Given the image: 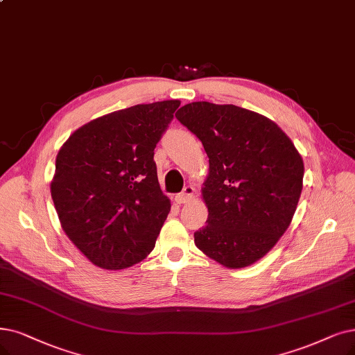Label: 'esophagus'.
Listing matches in <instances>:
<instances>
[{"label":"esophagus","instance_id":"esophagus-1","mask_svg":"<svg viewBox=\"0 0 355 355\" xmlns=\"http://www.w3.org/2000/svg\"><path fill=\"white\" fill-rule=\"evenodd\" d=\"M193 192H195V189H193L192 187H187L180 193H178V195L175 196V201H176L178 204H187V202H189V201L192 200V198H193Z\"/></svg>","mask_w":355,"mask_h":355}]
</instances>
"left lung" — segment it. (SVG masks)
<instances>
[{
	"label": "left lung",
	"instance_id": "left-lung-1",
	"mask_svg": "<svg viewBox=\"0 0 355 355\" xmlns=\"http://www.w3.org/2000/svg\"><path fill=\"white\" fill-rule=\"evenodd\" d=\"M176 118L209 159L208 218L193 233L196 248L227 268L252 265L288 229L303 189L302 155L277 123L234 105L193 102Z\"/></svg>",
	"mask_w": 355,
	"mask_h": 355
}]
</instances>
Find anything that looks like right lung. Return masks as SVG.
Returning a JSON list of instances; mask_svg holds the SVG:
<instances>
[{
	"label": "right lung",
	"mask_w": 355,
	"mask_h": 355,
	"mask_svg": "<svg viewBox=\"0 0 355 355\" xmlns=\"http://www.w3.org/2000/svg\"><path fill=\"white\" fill-rule=\"evenodd\" d=\"M179 101L137 105L83 125L61 147L51 183L65 234L103 269H123L154 249L170 211L154 148Z\"/></svg>",
	"instance_id": "add662e5"
}]
</instances>
